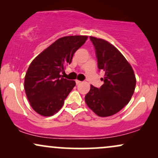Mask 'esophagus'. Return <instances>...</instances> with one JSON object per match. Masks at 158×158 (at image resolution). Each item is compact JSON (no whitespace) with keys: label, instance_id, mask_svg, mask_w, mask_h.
<instances>
[{"label":"esophagus","instance_id":"34e87169","mask_svg":"<svg viewBox=\"0 0 158 158\" xmlns=\"http://www.w3.org/2000/svg\"><path fill=\"white\" fill-rule=\"evenodd\" d=\"M81 81H79V80H76V83H77V85L81 84Z\"/></svg>","mask_w":158,"mask_h":158}]
</instances>
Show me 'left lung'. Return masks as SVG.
I'll use <instances>...</instances> for the list:
<instances>
[{
	"label": "left lung",
	"instance_id": "8db88e82",
	"mask_svg": "<svg viewBox=\"0 0 158 158\" xmlns=\"http://www.w3.org/2000/svg\"><path fill=\"white\" fill-rule=\"evenodd\" d=\"M96 50L98 68L105 71L99 88L90 85L85 98L87 106L99 117H109L126 106L135 92L136 78L131 64L114 45L90 36Z\"/></svg>",
	"mask_w": 158,
	"mask_h": 158
}]
</instances>
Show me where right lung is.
Listing matches in <instances>:
<instances>
[{
	"label": "right lung",
	"mask_w": 158,
	"mask_h": 158,
	"mask_svg": "<svg viewBox=\"0 0 158 158\" xmlns=\"http://www.w3.org/2000/svg\"><path fill=\"white\" fill-rule=\"evenodd\" d=\"M87 39L86 35L60 38L31 62L24 78V89L30 106L40 115L52 116L63 106L76 82L63 78L61 73Z\"/></svg>",
	"instance_id": "right-lung-1"
}]
</instances>
